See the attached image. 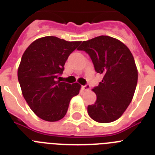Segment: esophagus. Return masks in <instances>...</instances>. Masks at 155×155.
<instances>
[{
	"mask_svg": "<svg viewBox=\"0 0 155 155\" xmlns=\"http://www.w3.org/2000/svg\"><path fill=\"white\" fill-rule=\"evenodd\" d=\"M82 88H83V91H89L90 89H91V86L89 85V84H87V85H84V86H82Z\"/></svg>",
	"mask_w": 155,
	"mask_h": 155,
	"instance_id": "1",
	"label": "esophagus"
}]
</instances>
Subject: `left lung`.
<instances>
[{"instance_id": "8db88e82", "label": "left lung", "mask_w": 155, "mask_h": 155, "mask_svg": "<svg viewBox=\"0 0 155 155\" xmlns=\"http://www.w3.org/2000/svg\"><path fill=\"white\" fill-rule=\"evenodd\" d=\"M77 50L88 54L95 71L103 75L102 81L93 89L97 101L87 107L88 115L101 123L117 120L131 102L137 87L134 56L123 43L108 36L83 41Z\"/></svg>"}]
</instances>
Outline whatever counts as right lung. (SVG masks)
<instances>
[{
    "label": "right lung",
    "mask_w": 155,
    "mask_h": 155,
    "mask_svg": "<svg viewBox=\"0 0 155 155\" xmlns=\"http://www.w3.org/2000/svg\"><path fill=\"white\" fill-rule=\"evenodd\" d=\"M81 41L45 37L33 41L24 52L18 69L21 92L31 110L43 120L56 122L66 115L70 100L81 86L59 80L70 54Z\"/></svg>",
    "instance_id": "add662e5"
}]
</instances>
